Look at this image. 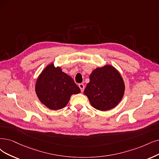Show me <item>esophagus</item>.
<instances>
[{"instance_id":"obj_1","label":"esophagus","mask_w":159,"mask_h":159,"mask_svg":"<svg viewBox=\"0 0 159 159\" xmlns=\"http://www.w3.org/2000/svg\"><path fill=\"white\" fill-rule=\"evenodd\" d=\"M79 87L80 88V91L83 92V91H84V85L83 84H79Z\"/></svg>"}]
</instances>
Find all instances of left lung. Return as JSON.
I'll list each match as a JSON object with an SVG mask.
<instances>
[{"instance_id": "8db88e82", "label": "left lung", "mask_w": 159, "mask_h": 159, "mask_svg": "<svg viewBox=\"0 0 159 159\" xmlns=\"http://www.w3.org/2000/svg\"><path fill=\"white\" fill-rule=\"evenodd\" d=\"M125 90V83L120 73L113 66L106 65L92 72L84 93L93 107L105 111L119 103Z\"/></svg>"}]
</instances>
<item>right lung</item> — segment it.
I'll list each match as a JSON object with an SVG mask.
<instances>
[{
	"label": "right lung",
	"mask_w": 159,
	"mask_h": 159,
	"mask_svg": "<svg viewBox=\"0 0 159 159\" xmlns=\"http://www.w3.org/2000/svg\"><path fill=\"white\" fill-rule=\"evenodd\" d=\"M35 92L40 102L46 107L58 110L66 107L71 95L79 93L80 90L70 76L52 63L39 76Z\"/></svg>",
	"instance_id": "1"
}]
</instances>
